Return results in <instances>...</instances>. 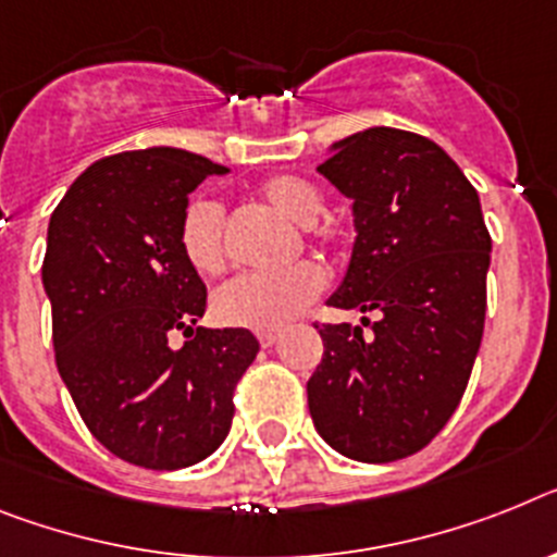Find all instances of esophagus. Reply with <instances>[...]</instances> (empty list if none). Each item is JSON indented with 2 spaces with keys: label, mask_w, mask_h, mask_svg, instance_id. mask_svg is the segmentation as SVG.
I'll list each match as a JSON object with an SVG mask.
<instances>
[{
  "label": "esophagus",
  "mask_w": 557,
  "mask_h": 557,
  "mask_svg": "<svg viewBox=\"0 0 557 557\" xmlns=\"http://www.w3.org/2000/svg\"><path fill=\"white\" fill-rule=\"evenodd\" d=\"M277 331H257V339H260V345H263V348H271V345L277 343Z\"/></svg>",
  "instance_id": "obj_1"
}]
</instances>
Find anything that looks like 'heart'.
<instances>
[{"instance_id":"1","label":"heart","mask_w":557,"mask_h":557,"mask_svg":"<svg viewBox=\"0 0 557 557\" xmlns=\"http://www.w3.org/2000/svg\"><path fill=\"white\" fill-rule=\"evenodd\" d=\"M257 195L288 221L308 226L317 246H331V228L317 226L325 198L314 184L297 175H271L257 186ZM181 251L198 274H218L226 265L223 209L209 198H195L181 221ZM325 288V274L311 260L269 274H237L212 294L214 320L228 329L274 331L300 314Z\"/></svg>"}]
</instances>
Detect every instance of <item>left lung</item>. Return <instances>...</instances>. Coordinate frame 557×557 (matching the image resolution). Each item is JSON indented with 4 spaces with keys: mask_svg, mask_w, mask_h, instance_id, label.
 Wrapping results in <instances>:
<instances>
[{
    "mask_svg": "<svg viewBox=\"0 0 557 557\" xmlns=\"http://www.w3.org/2000/svg\"><path fill=\"white\" fill-rule=\"evenodd\" d=\"M317 170L354 200V255L334 308L314 322L322 359L308 380L314 428L348 459L385 465L428 447L459 408L487 311L490 232L479 191L424 135L371 127Z\"/></svg>",
    "mask_w": 557,
    "mask_h": 557,
    "instance_id": "8db88e82",
    "label": "left lung"
}]
</instances>
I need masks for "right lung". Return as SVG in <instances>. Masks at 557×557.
I'll use <instances>...</instances> for the list:
<instances>
[{"label":"right lung","mask_w":557,"mask_h":557,"mask_svg":"<svg viewBox=\"0 0 557 557\" xmlns=\"http://www.w3.org/2000/svg\"><path fill=\"white\" fill-rule=\"evenodd\" d=\"M223 172L175 147L119 152L84 170L50 214L41 283L55 368L92 436L147 470L221 447L260 350L246 329H200L207 286L181 251L189 191ZM172 330L185 331L184 349L169 348Z\"/></svg>","instance_id":"obj_1"}]
</instances>
